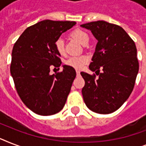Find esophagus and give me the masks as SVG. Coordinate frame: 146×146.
I'll list each match as a JSON object with an SVG mask.
<instances>
[{"label":"esophagus","instance_id":"1","mask_svg":"<svg viewBox=\"0 0 146 146\" xmlns=\"http://www.w3.org/2000/svg\"><path fill=\"white\" fill-rule=\"evenodd\" d=\"M80 75V72L79 70H76V76H79Z\"/></svg>","mask_w":146,"mask_h":146}]
</instances>
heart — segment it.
I'll use <instances>...</instances> for the list:
<instances>
[{
  "label": "heart",
  "mask_w": 146,
  "mask_h": 146,
  "mask_svg": "<svg viewBox=\"0 0 146 146\" xmlns=\"http://www.w3.org/2000/svg\"><path fill=\"white\" fill-rule=\"evenodd\" d=\"M71 36L75 38L76 41L84 44L86 42L89 41V35L86 32L81 30V29H76L72 32ZM55 48L56 50L60 54H64V40L61 38H59L58 39L56 40L55 42ZM89 61V58L85 55H80V56H73L70 57L66 61V65L73 67V68L80 70L83 68V66L87 64Z\"/></svg>",
  "instance_id": "b5f03b06"
}]
</instances>
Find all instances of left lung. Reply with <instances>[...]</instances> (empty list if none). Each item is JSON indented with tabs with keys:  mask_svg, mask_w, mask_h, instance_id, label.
Wrapping results in <instances>:
<instances>
[{
	"mask_svg": "<svg viewBox=\"0 0 146 146\" xmlns=\"http://www.w3.org/2000/svg\"><path fill=\"white\" fill-rule=\"evenodd\" d=\"M80 26L91 31L98 40L89 67L99 76L96 80V76L81 72L85 80L82 89L85 104L96 113H113L128 99L133 89L139 72L136 44L117 25L96 21Z\"/></svg>",
	"mask_w": 146,
	"mask_h": 146,
	"instance_id": "1",
	"label": "left lung"
}]
</instances>
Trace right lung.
I'll use <instances>...</instances> for the list:
<instances>
[{
    "mask_svg": "<svg viewBox=\"0 0 146 146\" xmlns=\"http://www.w3.org/2000/svg\"><path fill=\"white\" fill-rule=\"evenodd\" d=\"M73 21L45 19L26 29L13 45L10 73L17 93L34 113L48 116L64 108L76 77L73 67L63 66L50 75V66H60L55 42L76 25Z\"/></svg>",
    "mask_w": 146,
    "mask_h": 146,
    "instance_id": "obj_1",
    "label": "right lung"
}]
</instances>
